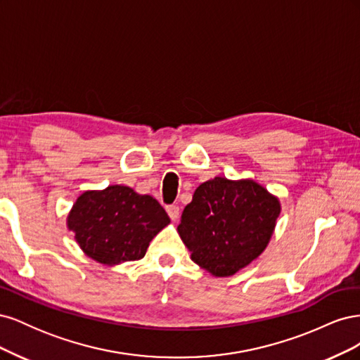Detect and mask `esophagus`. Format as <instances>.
I'll return each instance as SVG.
<instances>
[{
	"label": "esophagus",
	"mask_w": 360,
	"mask_h": 360,
	"mask_svg": "<svg viewBox=\"0 0 360 360\" xmlns=\"http://www.w3.org/2000/svg\"><path fill=\"white\" fill-rule=\"evenodd\" d=\"M167 212H168V214H169V217H171L172 221H177L179 219V216H180L179 205H168L167 207Z\"/></svg>",
	"instance_id": "obj_1"
}]
</instances>
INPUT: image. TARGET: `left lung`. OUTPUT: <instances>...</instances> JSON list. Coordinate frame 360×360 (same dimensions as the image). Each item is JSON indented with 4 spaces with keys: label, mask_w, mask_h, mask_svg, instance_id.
Returning <instances> with one entry per match:
<instances>
[{
    "label": "left lung",
    "mask_w": 360,
    "mask_h": 360,
    "mask_svg": "<svg viewBox=\"0 0 360 360\" xmlns=\"http://www.w3.org/2000/svg\"><path fill=\"white\" fill-rule=\"evenodd\" d=\"M279 213V200L257 181L214 177L193 192L177 231L193 263L225 278L261 255Z\"/></svg>",
    "instance_id": "obj_1"
}]
</instances>
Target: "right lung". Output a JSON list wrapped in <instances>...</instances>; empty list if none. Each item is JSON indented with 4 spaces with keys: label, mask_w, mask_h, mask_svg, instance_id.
Masks as SVG:
<instances>
[{
    "label": "right lung",
    "mask_w": 360,
    "mask_h": 360,
    "mask_svg": "<svg viewBox=\"0 0 360 360\" xmlns=\"http://www.w3.org/2000/svg\"><path fill=\"white\" fill-rule=\"evenodd\" d=\"M168 224L167 212L153 197L122 184L84 192L68 216V228L85 255L105 266L141 259Z\"/></svg>",
    "instance_id": "add662e5"
}]
</instances>
